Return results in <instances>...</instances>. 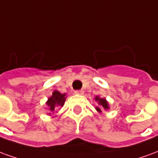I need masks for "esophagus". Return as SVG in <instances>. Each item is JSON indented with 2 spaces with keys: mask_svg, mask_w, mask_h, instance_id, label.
I'll list each match as a JSON object with an SVG mask.
<instances>
[{
  "mask_svg": "<svg viewBox=\"0 0 158 158\" xmlns=\"http://www.w3.org/2000/svg\"><path fill=\"white\" fill-rule=\"evenodd\" d=\"M74 93H75V94H77V95H84L85 91H84L83 89H79V90H75V91H74Z\"/></svg>",
  "mask_w": 158,
  "mask_h": 158,
  "instance_id": "esophagus-1",
  "label": "esophagus"
}]
</instances>
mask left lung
<instances>
[{
    "mask_svg": "<svg viewBox=\"0 0 158 158\" xmlns=\"http://www.w3.org/2000/svg\"><path fill=\"white\" fill-rule=\"evenodd\" d=\"M95 101L97 102V103H98V106H96L95 108H96V111L99 113H102L103 110L106 111V110L110 109L109 103L106 101V98H102L99 96H96L95 97Z\"/></svg>",
    "mask_w": 158,
    "mask_h": 158,
    "instance_id": "left-lung-1",
    "label": "left lung"
}]
</instances>
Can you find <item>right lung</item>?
Listing matches in <instances>:
<instances>
[{
  "instance_id": "right-lung-1",
  "label": "right lung",
  "mask_w": 158,
  "mask_h": 158,
  "mask_svg": "<svg viewBox=\"0 0 158 158\" xmlns=\"http://www.w3.org/2000/svg\"><path fill=\"white\" fill-rule=\"evenodd\" d=\"M67 94H62L61 92H59L58 90H54L52 92V95L48 98L47 102H45L46 106H47V110H48L50 113H48V115H51L55 113V111L57 107L59 106H63L64 102H65L66 99H67Z\"/></svg>"
}]
</instances>
